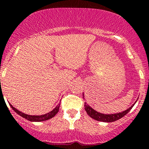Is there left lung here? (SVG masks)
<instances>
[{
    "label": "left lung",
    "mask_w": 149,
    "mask_h": 149,
    "mask_svg": "<svg viewBox=\"0 0 149 149\" xmlns=\"http://www.w3.org/2000/svg\"><path fill=\"white\" fill-rule=\"evenodd\" d=\"M83 98H84V94H83ZM135 104V103H134ZM134 104L132 107H130V108L127 109V110L123 111L122 112H118V113L116 114H103L100 113V112H97L96 110H94V109H92L88 104H87L86 103H85V109L87 112V114L90 116L91 118H92L94 119L97 120V121H103V122H113L115 121H117V120L120 119L121 118L124 117L125 115L128 113L130 112V110L132 109V107H134Z\"/></svg>",
    "instance_id": "obj_1"
}]
</instances>
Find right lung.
I'll return each instance as SVG.
<instances>
[{"label":"right lung","instance_id":"add662e5","mask_svg":"<svg viewBox=\"0 0 149 149\" xmlns=\"http://www.w3.org/2000/svg\"><path fill=\"white\" fill-rule=\"evenodd\" d=\"M10 106L11 107V108H12L13 109V110L18 114V115H19V116H22V117H23L24 118H25V119L28 120V121H46V120L50 119V118H52L54 117V116H55V115L58 113V112L59 107H60V103H59L58 105L57 106V107H55V108L52 111H51V112H48V113L45 114V115H42V116H30V115H27V114L23 113V112H20V111H19L18 109H15V107H13L11 104H10Z\"/></svg>","mask_w":149,"mask_h":149}]
</instances>
